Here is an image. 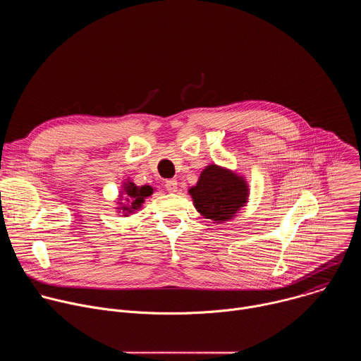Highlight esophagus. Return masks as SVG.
<instances>
[{
	"label": "esophagus",
	"instance_id": "esophagus-1",
	"mask_svg": "<svg viewBox=\"0 0 361 361\" xmlns=\"http://www.w3.org/2000/svg\"><path fill=\"white\" fill-rule=\"evenodd\" d=\"M166 188H167L170 192H176L177 188H178L177 180H167V181H166Z\"/></svg>",
	"mask_w": 361,
	"mask_h": 361
}]
</instances>
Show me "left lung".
<instances>
[{"label":"left lung","instance_id":"obj_1","mask_svg":"<svg viewBox=\"0 0 361 361\" xmlns=\"http://www.w3.org/2000/svg\"><path fill=\"white\" fill-rule=\"evenodd\" d=\"M195 210L213 223H224L237 216L248 201L245 178L226 167H205L195 185L188 190Z\"/></svg>","mask_w":361,"mask_h":361}]
</instances>
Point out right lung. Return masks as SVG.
<instances>
[{
	"label": "right lung",
	"instance_id": "1",
	"mask_svg": "<svg viewBox=\"0 0 361 361\" xmlns=\"http://www.w3.org/2000/svg\"><path fill=\"white\" fill-rule=\"evenodd\" d=\"M154 188L151 185H135L130 178H127L123 185H121V191H120V198H118V207L117 212L120 214H123L124 217H128L130 214H134L135 212H138L144 200L147 197H149L152 194ZM125 202L123 203L122 201Z\"/></svg>",
	"mask_w": 361,
	"mask_h": 361
}]
</instances>
